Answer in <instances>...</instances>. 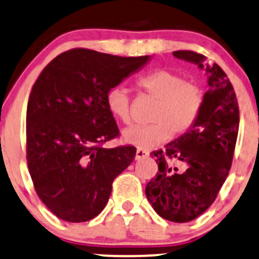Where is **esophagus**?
<instances>
[{"label": "esophagus", "instance_id": "obj_1", "mask_svg": "<svg viewBox=\"0 0 259 259\" xmlns=\"http://www.w3.org/2000/svg\"><path fill=\"white\" fill-rule=\"evenodd\" d=\"M148 155V152H145V150L143 149H138L137 153H135V159H142V158L147 157Z\"/></svg>", "mask_w": 259, "mask_h": 259}]
</instances>
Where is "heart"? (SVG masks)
Segmentation results:
<instances>
[{
	"label": "heart",
	"instance_id": "obj_1",
	"mask_svg": "<svg viewBox=\"0 0 259 259\" xmlns=\"http://www.w3.org/2000/svg\"><path fill=\"white\" fill-rule=\"evenodd\" d=\"M142 92L157 101L150 116L153 124L133 126L122 133L124 140L140 149H153L170 137L186 134L197 121L205 102L204 87L195 79L172 69H155L137 81ZM110 114L122 124L132 122L130 96L122 87H112L106 94Z\"/></svg>",
	"mask_w": 259,
	"mask_h": 259
}]
</instances>
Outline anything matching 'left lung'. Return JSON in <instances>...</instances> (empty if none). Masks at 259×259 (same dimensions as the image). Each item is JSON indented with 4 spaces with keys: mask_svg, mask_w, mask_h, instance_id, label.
I'll list each match as a JSON object with an SVG mask.
<instances>
[{
    "mask_svg": "<svg viewBox=\"0 0 259 259\" xmlns=\"http://www.w3.org/2000/svg\"><path fill=\"white\" fill-rule=\"evenodd\" d=\"M173 55L205 69L209 90L195 125L164 150L150 153L158 172L148 182L145 195L163 219L187 223L211 206L229 175L239 130V107L232 82L217 63L204 66V55L192 50H177Z\"/></svg>",
    "mask_w": 259,
    "mask_h": 259,
    "instance_id": "1",
    "label": "left lung"
}]
</instances>
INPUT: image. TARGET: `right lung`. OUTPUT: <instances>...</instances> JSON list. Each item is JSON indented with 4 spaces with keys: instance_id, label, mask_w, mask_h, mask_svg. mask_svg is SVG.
Here are the masks:
<instances>
[{
    "instance_id": "1",
    "label": "right lung",
    "mask_w": 259,
    "mask_h": 259,
    "mask_svg": "<svg viewBox=\"0 0 259 259\" xmlns=\"http://www.w3.org/2000/svg\"><path fill=\"white\" fill-rule=\"evenodd\" d=\"M148 59L74 48L35 81L26 110L27 168L37 196L59 219L97 217L114 180L134 160L133 145L104 148L120 133L106 94Z\"/></svg>"
}]
</instances>
